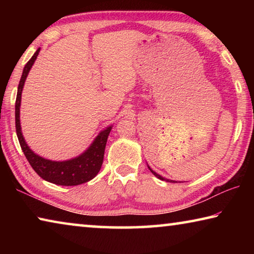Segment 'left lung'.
<instances>
[{
  "label": "left lung",
  "instance_id": "8db88e82",
  "mask_svg": "<svg viewBox=\"0 0 254 254\" xmlns=\"http://www.w3.org/2000/svg\"><path fill=\"white\" fill-rule=\"evenodd\" d=\"M148 168H149V170L150 171H151V173L154 175V176H156V177L158 178V179H160V180H165V182H169V183H176L175 182V180H170V179H167V178H165V177H162V176H160V175H158L157 173H156V171H153L151 168H150V167H149V165H148Z\"/></svg>",
  "mask_w": 254,
  "mask_h": 254
}]
</instances>
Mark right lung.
Here are the masks:
<instances>
[{"label": "right lung", "mask_w": 254, "mask_h": 254, "mask_svg": "<svg viewBox=\"0 0 254 254\" xmlns=\"http://www.w3.org/2000/svg\"><path fill=\"white\" fill-rule=\"evenodd\" d=\"M40 48H38L31 59L24 66L22 76H21L20 83L18 86V94H16L15 101V128L16 135H18L21 149L24 153L25 158L33 170L40 176L42 179L47 180L51 184L60 185V186H77V185L87 183L92 180L100 171L103 159H104V151L107 137L113 126L106 127L104 130L98 133L97 136L89 144V147L83 153L68 160L56 161L46 159L32 151L28 143L25 142L24 136L21 130L20 123V106H21V95H22L23 86L25 79L29 75L34 62L39 55Z\"/></svg>", "instance_id": "1"}]
</instances>
